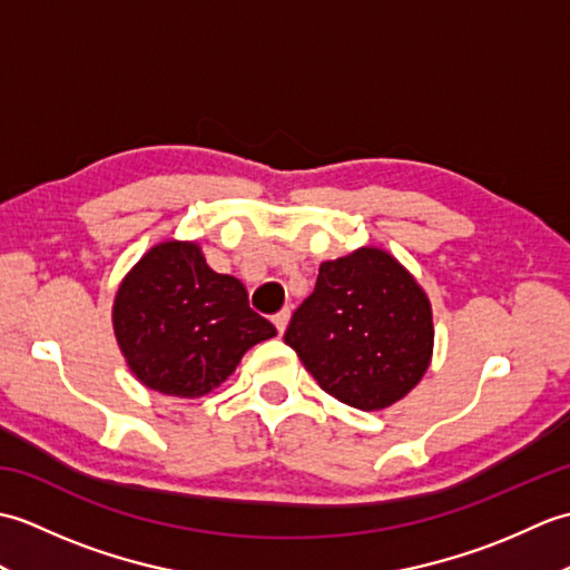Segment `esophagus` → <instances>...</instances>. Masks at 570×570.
<instances>
[{
  "instance_id": "34e87169",
  "label": "esophagus",
  "mask_w": 570,
  "mask_h": 570,
  "mask_svg": "<svg viewBox=\"0 0 570 570\" xmlns=\"http://www.w3.org/2000/svg\"><path fill=\"white\" fill-rule=\"evenodd\" d=\"M288 318H292V311L288 308H284V311H278L276 316H274V325H276V331L278 333H284L286 331V323H288Z\"/></svg>"
}]
</instances>
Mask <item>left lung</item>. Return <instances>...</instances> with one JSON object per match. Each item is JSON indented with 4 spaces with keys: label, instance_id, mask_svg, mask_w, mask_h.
Instances as JSON below:
<instances>
[{
    "label": "left lung",
    "instance_id": "obj_1",
    "mask_svg": "<svg viewBox=\"0 0 570 570\" xmlns=\"http://www.w3.org/2000/svg\"><path fill=\"white\" fill-rule=\"evenodd\" d=\"M284 343L323 392L362 411L406 396L429 367L431 304L402 264L382 249L323 262Z\"/></svg>",
    "mask_w": 570,
    "mask_h": 570
}]
</instances>
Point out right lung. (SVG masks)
<instances>
[{
  "instance_id": "right-lung-1",
  "label": "right lung",
  "mask_w": 570,
  "mask_h": 570,
  "mask_svg": "<svg viewBox=\"0 0 570 570\" xmlns=\"http://www.w3.org/2000/svg\"><path fill=\"white\" fill-rule=\"evenodd\" d=\"M112 321L129 370L168 396L208 394L252 345L276 335L249 308L245 284L213 272L193 242L144 254L119 286Z\"/></svg>"
}]
</instances>
